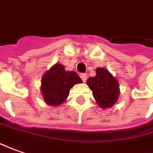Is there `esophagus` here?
Listing matches in <instances>:
<instances>
[{"label":"esophagus","instance_id":"esophagus-1","mask_svg":"<svg viewBox=\"0 0 153 153\" xmlns=\"http://www.w3.org/2000/svg\"><path fill=\"white\" fill-rule=\"evenodd\" d=\"M80 77H81V79H82V80L84 81V82H86V80H87V74H80Z\"/></svg>","mask_w":153,"mask_h":153}]
</instances>
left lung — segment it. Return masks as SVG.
<instances>
[{"label":"left lung","mask_w":153,"mask_h":153,"mask_svg":"<svg viewBox=\"0 0 153 153\" xmlns=\"http://www.w3.org/2000/svg\"><path fill=\"white\" fill-rule=\"evenodd\" d=\"M87 84L100 108H111L117 102L119 95L118 82L108 69L98 68L96 75L88 79Z\"/></svg>","instance_id":"left-lung-1"}]
</instances>
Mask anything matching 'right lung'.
Instances as JSON below:
<instances>
[{
  "instance_id": "right-lung-1",
  "label": "right lung",
  "mask_w": 153,
  "mask_h": 153,
  "mask_svg": "<svg viewBox=\"0 0 153 153\" xmlns=\"http://www.w3.org/2000/svg\"><path fill=\"white\" fill-rule=\"evenodd\" d=\"M82 79L74 71H66L64 65L55 64L47 71L41 79V94L44 100L51 106H59L65 102L69 90Z\"/></svg>"
}]
</instances>
